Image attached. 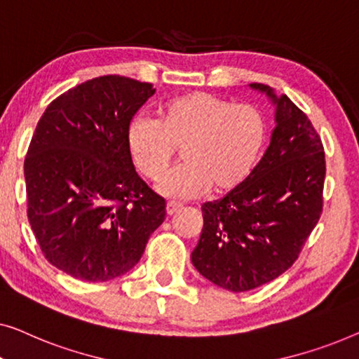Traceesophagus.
<instances>
[{
  "mask_svg": "<svg viewBox=\"0 0 359 359\" xmlns=\"http://www.w3.org/2000/svg\"><path fill=\"white\" fill-rule=\"evenodd\" d=\"M180 208H182V205L177 203V201H169L168 206H165V211H168V215H174V213H177Z\"/></svg>",
  "mask_w": 359,
  "mask_h": 359,
  "instance_id": "1",
  "label": "esophagus"
}]
</instances>
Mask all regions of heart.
<instances>
[{
	"instance_id": "b5f03b06",
	"label": "heart",
	"mask_w": 359,
	"mask_h": 359,
	"mask_svg": "<svg viewBox=\"0 0 359 359\" xmlns=\"http://www.w3.org/2000/svg\"><path fill=\"white\" fill-rule=\"evenodd\" d=\"M265 135V118L254 105L195 90L165 102L158 120L135 117L125 140L131 163L151 182L168 174L182 148L185 164L163 182L161 191L185 198L210 187L216 194L237 189L254 169Z\"/></svg>"
}]
</instances>
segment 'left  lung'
Instances as JSON below:
<instances>
[{
    "instance_id": "left-lung-1",
    "label": "left lung",
    "mask_w": 359,
    "mask_h": 359,
    "mask_svg": "<svg viewBox=\"0 0 359 359\" xmlns=\"http://www.w3.org/2000/svg\"><path fill=\"white\" fill-rule=\"evenodd\" d=\"M250 88L276 107L270 146L237 189L201 206L203 229L191 252L200 275L234 292L270 283L294 264L324 201L325 154L311 120L270 86Z\"/></svg>"
}]
</instances>
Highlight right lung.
<instances>
[{
	"label": "right lung",
	"instance_id": "add662e5",
	"mask_svg": "<svg viewBox=\"0 0 359 359\" xmlns=\"http://www.w3.org/2000/svg\"><path fill=\"white\" fill-rule=\"evenodd\" d=\"M153 84L109 74L45 109L24 161L27 216L45 259L73 278L109 281L138 264L165 200L136 174L127 128Z\"/></svg>",
	"mask_w": 359,
	"mask_h": 359
}]
</instances>
